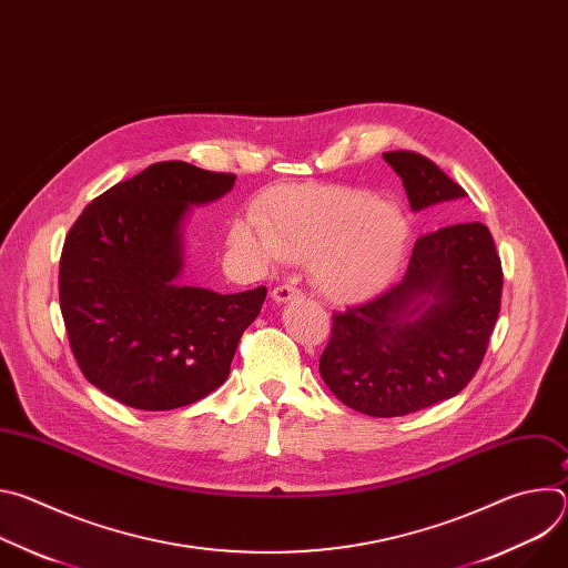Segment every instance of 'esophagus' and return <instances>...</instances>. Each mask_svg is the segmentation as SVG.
<instances>
[{"label": "esophagus", "mask_w": 568, "mask_h": 568, "mask_svg": "<svg viewBox=\"0 0 568 568\" xmlns=\"http://www.w3.org/2000/svg\"><path fill=\"white\" fill-rule=\"evenodd\" d=\"M301 296V290H296V287H292V285H276L274 290H272V301L274 303H287V301H294V298H298Z\"/></svg>", "instance_id": "34e87169"}]
</instances>
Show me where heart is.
<instances>
[{"label": "heart", "mask_w": 568, "mask_h": 568, "mask_svg": "<svg viewBox=\"0 0 568 568\" xmlns=\"http://www.w3.org/2000/svg\"><path fill=\"white\" fill-rule=\"evenodd\" d=\"M412 224L393 202L353 189H292L265 215L233 226V245L256 263L307 258L312 285L337 303L379 294L399 272Z\"/></svg>", "instance_id": "1"}]
</instances>
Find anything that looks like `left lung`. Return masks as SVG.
<instances>
[{
	"mask_svg": "<svg viewBox=\"0 0 568 568\" xmlns=\"http://www.w3.org/2000/svg\"><path fill=\"white\" fill-rule=\"evenodd\" d=\"M412 211L467 193L418 152L382 154ZM504 272L490 229L449 224L418 237L404 278L382 296L333 316L318 359L346 407L395 418L460 393L478 371L501 307Z\"/></svg>",
	"mask_w": 568,
	"mask_h": 568,
	"instance_id": "1",
	"label": "left lung"
}]
</instances>
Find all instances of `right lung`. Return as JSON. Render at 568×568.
Returning a JSON list of instances; mask_svg holds the SVG:
<instances>
[{"mask_svg": "<svg viewBox=\"0 0 568 568\" xmlns=\"http://www.w3.org/2000/svg\"><path fill=\"white\" fill-rule=\"evenodd\" d=\"M235 175L161 161L97 197L60 258V310L73 357L105 395L171 412L215 390L267 290L220 294L182 283L184 224Z\"/></svg>", "mask_w": 568, "mask_h": 568, "instance_id": "right-lung-1", "label": "right lung"}]
</instances>
